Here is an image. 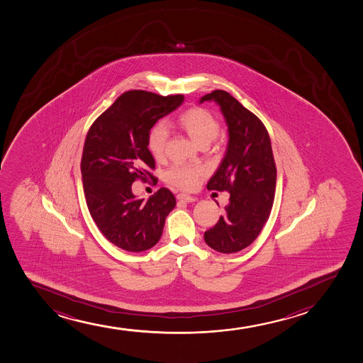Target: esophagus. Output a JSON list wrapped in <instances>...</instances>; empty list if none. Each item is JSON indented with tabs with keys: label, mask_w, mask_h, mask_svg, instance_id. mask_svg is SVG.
Returning <instances> with one entry per match:
<instances>
[{
	"label": "esophagus",
	"mask_w": 363,
	"mask_h": 363,
	"mask_svg": "<svg viewBox=\"0 0 363 363\" xmlns=\"http://www.w3.org/2000/svg\"><path fill=\"white\" fill-rule=\"evenodd\" d=\"M177 199L179 201H184V202H195L196 199L194 196H190L188 194H178Z\"/></svg>",
	"instance_id": "obj_1"
}]
</instances>
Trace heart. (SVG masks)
Returning a JSON list of instances; mask_svg holds the SVG:
<instances>
[{
  "label": "heart",
  "instance_id": "1",
  "mask_svg": "<svg viewBox=\"0 0 363 363\" xmlns=\"http://www.w3.org/2000/svg\"><path fill=\"white\" fill-rule=\"evenodd\" d=\"M177 123L200 146L208 145L219 134V122L217 118L208 110L200 106H194L179 113L177 116ZM167 138L168 130L162 123H156L149 130L146 146L155 160H161L164 156ZM204 172L206 169L201 164L174 163L168 168L164 179L175 188L191 190L196 186Z\"/></svg>",
  "mask_w": 363,
  "mask_h": 363
}]
</instances>
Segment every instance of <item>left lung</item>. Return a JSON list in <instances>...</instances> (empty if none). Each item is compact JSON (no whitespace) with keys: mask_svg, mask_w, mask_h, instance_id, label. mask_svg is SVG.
<instances>
[{"mask_svg":"<svg viewBox=\"0 0 363 363\" xmlns=\"http://www.w3.org/2000/svg\"><path fill=\"white\" fill-rule=\"evenodd\" d=\"M220 106L229 130L226 154L207 184L208 190L230 192L229 203L204 241L220 253L250 246L270 217L276 188V164L270 137L259 117L221 89L202 96Z\"/></svg>","mask_w":363,"mask_h":363,"instance_id":"8db88e82","label":"left lung"}]
</instances>
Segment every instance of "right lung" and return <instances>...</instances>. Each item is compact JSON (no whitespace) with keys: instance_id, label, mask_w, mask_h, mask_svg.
Here are the masks:
<instances>
[{"instance_id":"right-lung-1","label":"right lung","mask_w":363,"mask_h":363,"mask_svg":"<svg viewBox=\"0 0 363 363\" xmlns=\"http://www.w3.org/2000/svg\"><path fill=\"white\" fill-rule=\"evenodd\" d=\"M183 101V94L127 91L88 130L81 160L86 202L101 233L122 250H150L161 238L167 216L175 207L171 190L161 188L149 200H138L132 184L149 178L157 182L151 174L155 160L146 138L160 118Z\"/></svg>"}]
</instances>
